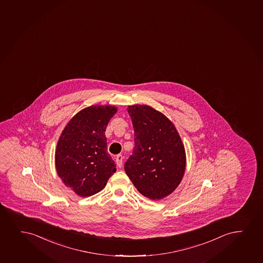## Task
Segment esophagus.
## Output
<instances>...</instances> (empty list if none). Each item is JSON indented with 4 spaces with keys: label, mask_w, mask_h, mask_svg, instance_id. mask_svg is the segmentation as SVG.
Wrapping results in <instances>:
<instances>
[{
    "label": "esophagus",
    "mask_w": 263,
    "mask_h": 263,
    "mask_svg": "<svg viewBox=\"0 0 263 263\" xmlns=\"http://www.w3.org/2000/svg\"><path fill=\"white\" fill-rule=\"evenodd\" d=\"M123 157L122 155H117V157H116V163H117V165L119 168H121L123 165Z\"/></svg>",
    "instance_id": "esophagus-1"
}]
</instances>
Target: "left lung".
Segmentation results:
<instances>
[{
	"mask_svg": "<svg viewBox=\"0 0 263 263\" xmlns=\"http://www.w3.org/2000/svg\"><path fill=\"white\" fill-rule=\"evenodd\" d=\"M134 129V149L124 170L138 191L160 200L176 190L186 169V153L173 123L146 105L128 106Z\"/></svg>",
	"mask_w": 263,
	"mask_h": 263,
	"instance_id": "1",
	"label": "left lung"
}]
</instances>
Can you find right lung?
<instances>
[{"label": "right lung", "instance_id": "right-lung-1", "mask_svg": "<svg viewBox=\"0 0 263 263\" xmlns=\"http://www.w3.org/2000/svg\"><path fill=\"white\" fill-rule=\"evenodd\" d=\"M117 111L113 106L86 107L70 120L60 135L55 153L57 173L78 196L99 193L117 172L105 135Z\"/></svg>", "mask_w": 263, "mask_h": 263}]
</instances>
